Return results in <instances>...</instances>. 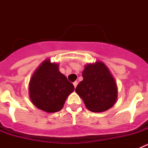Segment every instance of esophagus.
<instances>
[{
  "label": "esophagus",
  "mask_w": 148,
  "mask_h": 148,
  "mask_svg": "<svg viewBox=\"0 0 148 148\" xmlns=\"http://www.w3.org/2000/svg\"><path fill=\"white\" fill-rule=\"evenodd\" d=\"M73 85H74V87H75H75H76V86L78 85V82H76V81H75V82H73Z\"/></svg>",
  "instance_id": "1"
}]
</instances>
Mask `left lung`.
<instances>
[{
    "label": "left lung",
    "mask_w": 148,
    "mask_h": 148,
    "mask_svg": "<svg viewBox=\"0 0 148 148\" xmlns=\"http://www.w3.org/2000/svg\"><path fill=\"white\" fill-rule=\"evenodd\" d=\"M82 76L83 81L77 85L75 92L89 110L101 113L114 105L118 94L117 86L104 63L97 61L87 64Z\"/></svg>",
    "instance_id": "1"
}]
</instances>
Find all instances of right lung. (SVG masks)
Wrapping results in <instances>:
<instances>
[{"instance_id":"obj_1","label":"right lung","mask_w":148,"mask_h":148,"mask_svg":"<svg viewBox=\"0 0 148 148\" xmlns=\"http://www.w3.org/2000/svg\"><path fill=\"white\" fill-rule=\"evenodd\" d=\"M74 85L58 70L57 63L45 60L33 73L29 84V97L38 109L47 113L61 110Z\"/></svg>"}]
</instances>
